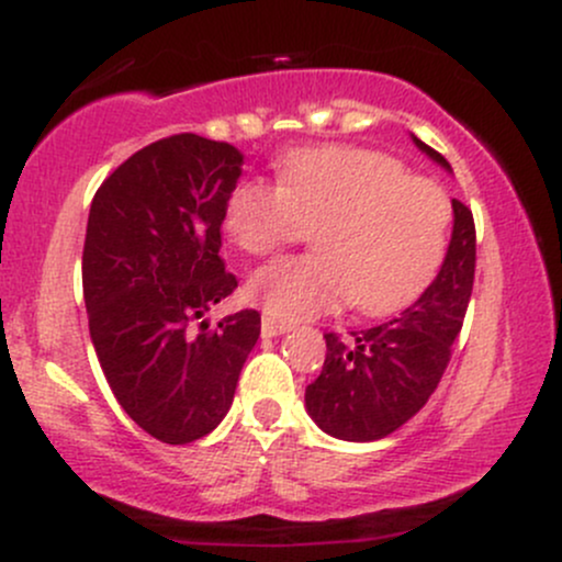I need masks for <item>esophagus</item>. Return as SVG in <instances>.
<instances>
[{
    "label": "esophagus",
    "mask_w": 562,
    "mask_h": 562,
    "mask_svg": "<svg viewBox=\"0 0 562 562\" xmlns=\"http://www.w3.org/2000/svg\"><path fill=\"white\" fill-rule=\"evenodd\" d=\"M288 330H290L288 322H280V319L269 317V314H263V319H261V335H263V338H277V335H282Z\"/></svg>",
    "instance_id": "34e87169"
}]
</instances>
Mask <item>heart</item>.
Returning <instances> with one entry per match:
<instances>
[{
	"mask_svg": "<svg viewBox=\"0 0 562 562\" xmlns=\"http://www.w3.org/2000/svg\"><path fill=\"white\" fill-rule=\"evenodd\" d=\"M449 224L441 184L389 153L351 145L290 150L277 187L245 179L224 205L229 240L250 256L274 254L319 227V256L280 259L250 277V299L280 322L351 301L370 317L409 306L447 256Z\"/></svg>",
	"mask_w": 562,
	"mask_h": 562,
	"instance_id": "obj_1",
	"label": "heart"
}]
</instances>
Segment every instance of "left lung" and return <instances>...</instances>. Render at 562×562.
<instances>
[{
    "mask_svg": "<svg viewBox=\"0 0 562 562\" xmlns=\"http://www.w3.org/2000/svg\"><path fill=\"white\" fill-rule=\"evenodd\" d=\"M412 139L451 171L441 153ZM451 209L454 229L441 272L402 317L348 338L325 333V364L319 378L306 385V409L325 434L344 441H378L415 417L438 389L475 277L473 211L460 200H451Z\"/></svg>",
    "mask_w": 562,
    "mask_h": 562,
    "instance_id": "left-lung-1",
    "label": "left lung"
}]
</instances>
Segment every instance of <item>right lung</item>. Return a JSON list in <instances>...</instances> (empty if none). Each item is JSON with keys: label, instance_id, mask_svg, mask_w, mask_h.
I'll use <instances>...</instances> for the list:
<instances>
[{"label": "right lung", "instance_id": "obj_1", "mask_svg": "<svg viewBox=\"0 0 562 562\" xmlns=\"http://www.w3.org/2000/svg\"><path fill=\"white\" fill-rule=\"evenodd\" d=\"M229 142L173 134L115 169L89 209L83 301L108 385L145 434L190 443L222 423L261 333L256 308L209 327L232 295L222 222L240 179Z\"/></svg>", "mask_w": 562, "mask_h": 562}]
</instances>
